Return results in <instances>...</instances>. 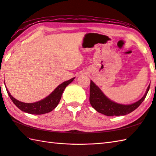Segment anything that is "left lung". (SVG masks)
I'll list each match as a JSON object with an SVG mask.
<instances>
[{"mask_svg":"<svg viewBox=\"0 0 156 156\" xmlns=\"http://www.w3.org/2000/svg\"><path fill=\"white\" fill-rule=\"evenodd\" d=\"M150 87V84L147 89L143 97L136 102L131 104H121L110 100L104 94L101 90L90 80V105L96 111L106 116H120L126 115L132 112L139 106L145 100Z\"/></svg>","mask_w":156,"mask_h":156,"instance_id":"1","label":"left lung"}]
</instances>
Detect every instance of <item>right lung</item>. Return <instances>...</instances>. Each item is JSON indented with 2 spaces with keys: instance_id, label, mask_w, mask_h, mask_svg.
<instances>
[{
  "instance_id": "obj_1",
  "label": "right lung",
  "mask_w": 156,
  "mask_h": 156,
  "mask_svg": "<svg viewBox=\"0 0 156 156\" xmlns=\"http://www.w3.org/2000/svg\"><path fill=\"white\" fill-rule=\"evenodd\" d=\"M74 78H73L69 80L63 82V83L59 84L48 96H47L46 98H45L43 100L36 101V102L34 103H24L16 100L10 94L7 87L6 90L13 104L20 110H21L22 111L33 115L46 114V113L51 112L57 106L59 101L61 100L63 90L68 84H69L74 80Z\"/></svg>"
}]
</instances>
